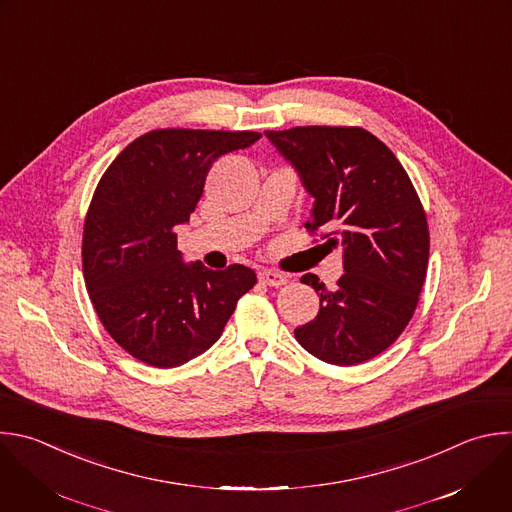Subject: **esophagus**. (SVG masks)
Returning a JSON list of instances; mask_svg holds the SVG:
<instances>
[{"label":"esophagus","mask_w":512,"mask_h":512,"mask_svg":"<svg viewBox=\"0 0 512 512\" xmlns=\"http://www.w3.org/2000/svg\"><path fill=\"white\" fill-rule=\"evenodd\" d=\"M259 281H261L263 285H269V287H281V285L287 283V277L281 275V273H277V271L263 269V271H259Z\"/></svg>","instance_id":"34e87169"}]
</instances>
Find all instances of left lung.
I'll return each instance as SVG.
<instances>
[{"instance_id":"obj_1","label":"left lung","mask_w":512,"mask_h":512,"mask_svg":"<svg viewBox=\"0 0 512 512\" xmlns=\"http://www.w3.org/2000/svg\"><path fill=\"white\" fill-rule=\"evenodd\" d=\"M313 197L309 233L344 247V275L327 289L317 275L301 283L319 293V313L295 329L311 356L356 366L388 350L406 329L422 291L430 233L416 189L394 152L360 126L265 130Z\"/></svg>"}]
</instances>
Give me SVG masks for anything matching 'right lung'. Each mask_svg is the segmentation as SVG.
<instances>
[{
    "mask_svg": "<svg viewBox=\"0 0 512 512\" xmlns=\"http://www.w3.org/2000/svg\"><path fill=\"white\" fill-rule=\"evenodd\" d=\"M259 138L251 130L160 128L106 168L84 221L82 269L104 329L132 358L166 370L201 356L257 283L245 265H187L175 231L189 223L213 162Z\"/></svg>",
    "mask_w": 512,
    "mask_h": 512,
    "instance_id": "1",
    "label": "right lung"
}]
</instances>
